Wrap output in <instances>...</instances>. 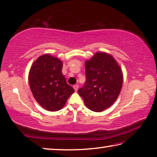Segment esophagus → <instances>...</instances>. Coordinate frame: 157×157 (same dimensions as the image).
Segmentation results:
<instances>
[{
    "label": "esophagus",
    "mask_w": 157,
    "mask_h": 157,
    "mask_svg": "<svg viewBox=\"0 0 157 157\" xmlns=\"http://www.w3.org/2000/svg\"><path fill=\"white\" fill-rule=\"evenodd\" d=\"M74 90H75V91L78 90V84H75V85L74 86Z\"/></svg>",
    "instance_id": "esophagus-1"
}]
</instances>
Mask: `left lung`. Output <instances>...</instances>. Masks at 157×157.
Segmentation results:
<instances>
[{
    "instance_id": "8db88e82",
    "label": "left lung",
    "mask_w": 157,
    "mask_h": 157,
    "mask_svg": "<svg viewBox=\"0 0 157 157\" xmlns=\"http://www.w3.org/2000/svg\"><path fill=\"white\" fill-rule=\"evenodd\" d=\"M86 78L78 93L88 109L100 112L114 104L121 90L123 74L112 55L97 52L86 61Z\"/></svg>"
}]
</instances>
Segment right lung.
Here are the masks:
<instances>
[{
	"label": "right lung",
	"mask_w": 157,
	"mask_h": 157,
	"mask_svg": "<svg viewBox=\"0 0 157 157\" xmlns=\"http://www.w3.org/2000/svg\"><path fill=\"white\" fill-rule=\"evenodd\" d=\"M62 62L50 55L40 56L33 62L29 74L33 95L44 109L51 112L61 109L74 92L62 74Z\"/></svg>",
	"instance_id": "add662e5"
}]
</instances>
